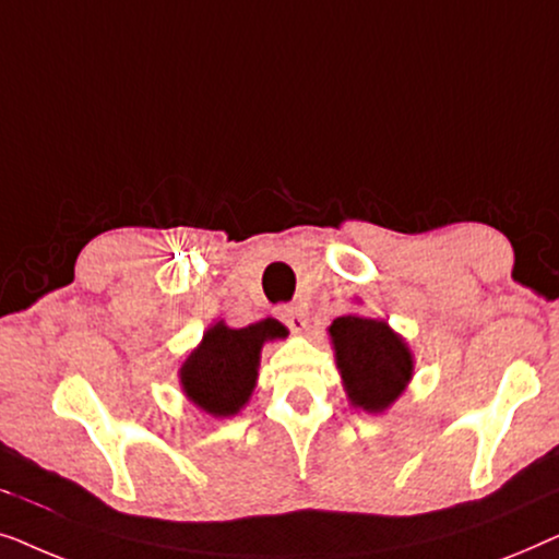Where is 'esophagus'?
I'll return each instance as SVG.
<instances>
[{"mask_svg":"<svg viewBox=\"0 0 559 559\" xmlns=\"http://www.w3.org/2000/svg\"><path fill=\"white\" fill-rule=\"evenodd\" d=\"M277 318L289 328V331H302L305 323H308V318H305V310L300 305H280Z\"/></svg>","mask_w":559,"mask_h":559,"instance_id":"esophagus-1","label":"esophagus"}]
</instances>
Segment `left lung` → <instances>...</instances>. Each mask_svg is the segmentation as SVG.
<instances>
[{
	"label": "left lung",
	"mask_w": 559,
	"mask_h": 559,
	"mask_svg": "<svg viewBox=\"0 0 559 559\" xmlns=\"http://www.w3.org/2000/svg\"><path fill=\"white\" fill-rule=\"evenodd\" d=\"M331 338L350 402L366 412H384L412 377L404 341L384 320L356 316L333 320Z\"/></svg>",
	"instance_id": "obj_1"
}]
</instances>
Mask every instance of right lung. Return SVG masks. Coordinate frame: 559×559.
I'll use <instances>...</instances> for the list:
<instances>
[{"label":"right lung","instance_id":"add662e5","mask_svg":"<svg viewBox=\"0 0 559 559\" xmlns=\"http://www.w3.org/2000/svg\"><path fill=\"white\" fill-rule=\"evenodd\" d=\"M285 335V325L272 318L239 331L216 323L180 369L188 400L213 417L236 415L254 392L262 343Z\"/></svg>","mask_w":559,"mask_h":559}]
</instances>
